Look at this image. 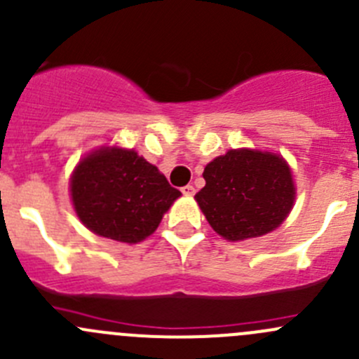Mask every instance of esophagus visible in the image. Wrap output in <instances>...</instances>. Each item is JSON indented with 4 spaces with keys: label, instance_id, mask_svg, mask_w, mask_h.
<instances>
[{
    "label": "esophagus",
    "instance_id": "obj_1",
    "mask_svg": "<svg viewBox=\"0 0 359 359\" xmlns=\"http://www.w3.org/2000/svg\"><path fill=\"white\" fill-rule=\"evenodd\" d=\"M182 194H184V196H193V194H194V187L191 186V184H187V186L182 187Z\"/></svg>",
    "mask_w": 359,
    "mask_h": 359
}]
</instances>
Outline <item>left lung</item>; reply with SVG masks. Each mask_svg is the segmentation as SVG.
<instances>
[{"label":"left lung","instance_id":"left-lung-1","mask_svg":"<svg viewBox=\"0 0 359 359\" xmlns=\"http://www.w3.org/2000/svg\"><path fill=\"white\" fill-rule=\"evenodd\" d=\"M205 187L194 196L217 234L229 241L259 238L290 213L295 186L280 154L231 149L205 166Z\"/></svg>","mask_w":359,"mask_h":359}]
</instances>
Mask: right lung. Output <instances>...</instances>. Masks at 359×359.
I'll use <instances>...</instances> for the list:
<instances>
[{
	"label": "right lung",
	"instance_id": "right-lung-1",
	"mask_svg": "<svg viewBox=\"0 0 359 359\" xmlns=\"http://www.w3.org/2000/svg\"><path fill=\"white\" fill-rule=\"evenodd\" d=\"M179 196L180 191L133 149L100 147L83 158L71 177L79 220L92 233L121 243L151 236Z\"/></svg>",
	"mask_w": 359,
	"mask_h": 359
}]
</instances>
